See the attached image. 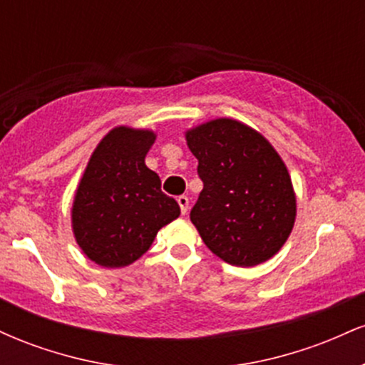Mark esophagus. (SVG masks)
<instances>
[{"label": "esophagus", "mask_w": 365, "mask_h": 365, "mask_svg": "<svg viewBox=\"0 0 365 365\" xmlns=\"http://www.w3.org/2000/svg\"><path fill=\"white\" fill-rule=\"evenodd\" d=\"M177 200H178L180 209H182V215H187V212H188V204H190V202H188V197L187 195H180Z\"/></svg>", "instance_id": "obj_1"}]
</instances>
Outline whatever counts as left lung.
I'll return each instance as SVG.
<instances>
[{"mask_svg":"<svg viewBox=\"0 0 365 365\" xmlns=\"http://www.w3.org/2000/svg\"><path fill=\"white\" fill-rule=\"evenodd\" d=\"M185 140L204 183L190 221L207 249L240 267L278 254L295 225L297 197L269 140L233 118L197 125Z\"/></svg>","mask_w":365,"mask_h":365,"instance_id":"left-lung-1","label":"left lung"}]
</instances>
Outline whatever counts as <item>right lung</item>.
<instances>
[{
  "mask_svg": "<svg viewBox=\"0 0 365 365\" xmlns=\"http://www.w3.org/2000/svg\"><path fill=\"white\" fill-rule=\"evenodd\" d=\"M154 140L153 130L121 125L91 154L75 190L72 230L82 252L99 266L135 262L180 216L177 200L163 194L158 173L145 166Z\"/></svg>",
  "mask_w": 365,
  "mask_h": 365,
  "instance_id": "obj_1",
  "label": "right lung"
}]
</instances>
